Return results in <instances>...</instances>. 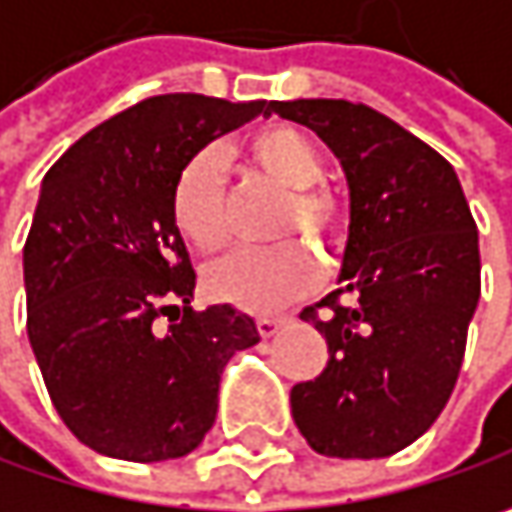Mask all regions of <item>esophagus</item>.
Here are the masks:
<instances>
[{
	"instance_id": "esophagus-1",
	"label": "esophagus",
	"mask_w": 512,
	"mask_h": 512,
	"mask_svg": "<svg viewBox=\"0 0 512 512\" xmlns=\"http://www.w3.org/2000/svg\"><path fill=\"white\" fill-rule=\"evenodd\" d=\"M284 323H287V317H281V314H263V317H257V332H260V338H272Z\"/></svg>"
}]
</instances>
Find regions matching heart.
<instances>
[{"label":"heart","mask_w":512,"mask_h":512,"mask_svg":"<svg viewBox=\"0 0 512 512\" xmlns=\"http://www.w3.org/2000/svg\"><path fill=\"white\" fill-rule=\"evenodd\" d=\"M249 171L287 189L275 237H311L332 243L344 231V201L323 177V156L299 130L272 124L257 130L243 145ZM171 216L177 231L201 252H219L231 240L228 225V183L222 159L213 151L192 156L177 174L171 192ZM320 272L302 243H281L272 249L234 252L216 260L204 281L207 290L243 311L269 314L296 296L314 290Z\"/></svg>","instance_id":"1"}]
</instances>
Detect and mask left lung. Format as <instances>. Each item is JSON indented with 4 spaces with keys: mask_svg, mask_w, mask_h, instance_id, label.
<instances>
[{
    "mask_svg": "<svg viewBox=\"0 0 512 512\" xmlns=\"http://www.w3.org/2000/svg\"><path fill=\"white\" fill-rule=\"evenodd\" d=\"M266 112L314 130L350 183L344 287L299 314L329 361L293 385V421L323 457H391L457 385L480 299L474 216L454 165L388 115L350 100H272Z\"/></svg>",
    "mask_w": 512,
    "mask_h": 512,
    "instance_id": "8db88e82",
    "label": "left lung"
}]
</instances>
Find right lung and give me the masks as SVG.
Listing matches in <instances>:
<instances>
[{"instance_id":"1","label":"right lung","mask_w":512,"mask_h":512,"mask_svg":"<svg viewBox=\"0 0 512 512\" xmlns=\"http://www.w3.org/2000/svg\"><path fill=\"white\" fill-rule=\"evenodd\" d=\"M269 103L156 94L52 162L23 249L26 329L52 406L97 454L186 457L216 421L228 358L260 341L231 305L195 311L171 216L183 165Z\"/></svg>"}]
</instances>
